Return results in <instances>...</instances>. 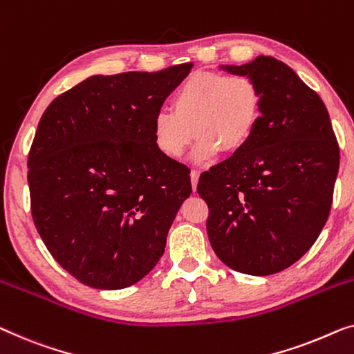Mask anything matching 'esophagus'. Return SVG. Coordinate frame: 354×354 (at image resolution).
Masks as SVG:
<instances>
[{
  "label": "esophagus",
  "mask_w": 354,
  "mask_h": 354,
  "mask_svg": "<svg viewBox=\"0 0 354 354\" xmlns=\"http://www.w3.org/2000/svg\"><path fill=\"white\" fill-rule=\"evenodd\" d=\"M189 177H192L193 192H196V185H198V180H199V171H196V169H193V171L189 172Z\"/></svg>",
  "instance_id": "34e87169"
}]
</instances>
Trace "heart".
<instances>
[{
	"instance_id": "heart-1",
	"label": "heart",
	"mask_w": 354,
	"mask_h": 354,
	"mask_svg": "<svg viewBox=\"0 0 354 354\" xmlns=\"http://www.w3.org/2000/svg\"><path fill=\"white\" fill-rule=\"evenodd\" d=\"M171 110L153 120V139L162 155L178 160L198 139L192 160L209 162L218 151H239L257 131L263 111L259 84L245 75L196 71L174 92Z\"/></svg>"
}]
</instances>
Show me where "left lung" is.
<instances>
[{
  "instance_id": "left-lung-1",
  "label": "left lung",
  "mask_w": 354,
  "mask_h": 354,
  "mask_svg": "<svg viewBox=\"0 0 354 354\" xmlns=\"http://www.w3.org/2000/svg\"><path fill=\"white\" fill-rule=\"evenodd\" d=\"M259 84L263 111L248 145L203 172L207 236L230 268L268 276L304 257L329 217L340 150L321 97L270 55L222 65Z\"/></svg>"
}]
</instances>
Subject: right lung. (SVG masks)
Instances as JSON below:
<instances>
[{
  "instance_id": "add662e5",
  "label": "right lung",
  "mask_w": 354,
  "mask_h": 354,
  "mask_svg": "<svg viewBox=\"0 0 354 354\" xmlns=\"http://www.w3.org/2000/svg\"><path fill=\"white\" fill-rule=\"evenodd\" d=\"M192 66L94 75L41 116L28 153L33 222L55 262L89 288H129L165 254L192 182L158 150L153 120Z\"/></svg>"
}]
</instances>
